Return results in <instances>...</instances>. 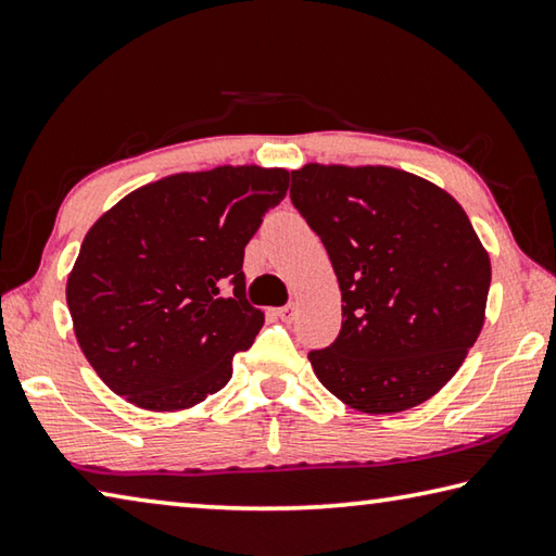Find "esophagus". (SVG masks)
<instances>
[{
  "label": "esophagus",
  "mask_w": 556,
  "mask_h": 556,
  "mask_svg": "<svg viewBox=\"0 0 556 556\" xmlns=\"http://www.w3.org/2000/svg\"><path fill=\"white\" fill-rule=\"evenodd\" d=\"M273 313H276V317L283 319V323H293L295 315H298V305H295V303H290V305H286V307L273 309Z\"/></svg>",
  "instance_id": "esophagus-1"
}]
</instances>
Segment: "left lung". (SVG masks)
Listing matches in <instances>:
<instances>
[{"mask_svg":"<svg viewBox=\"0 0 556 556\" xmlns=\"http://www.w3.org/2000/svg\"><path fill=\"white\" fill-rule=\"evenodd\" d=\"M290 175L344 303L334 344L309 352L319 383L368 415L430 401L485 319L491 258L464 207L391 165L307 163Z\"/></svg>","mask_w":556,"mask_h":556,"instance_id":"8db88e82","label":"left lung"}]
</instances>
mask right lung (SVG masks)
<instances>
[{"label": "right lung", "instance_id": "right-lung-1", "mask_svg": "<svg viewBox=\"0 0 556 556\" xmlns=\"http://www.w3.org/2000/svg\"><path fill=\"white\" fill-rule=\"evenodd\" d=\"M290 173L217 165L143 185L97 219L65 300L97 376L136 407L175 413L222 391L263 313L243 298V249ZM224 282L231 296L218 293Z\"/></svg>", "mask_w": 556, "mask_h": 556}]
</instances>
